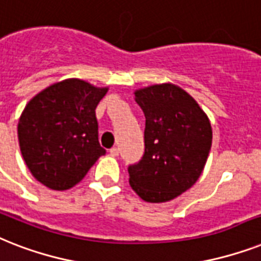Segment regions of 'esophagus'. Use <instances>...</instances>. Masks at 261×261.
Listing matches in <instances>:
<instances>
[{"label":"esophagus","instance_id":"esophagus-1","mask_svg":"<svg viewBox=\"0 0 261 261\" xmlns=\"http://www.w3.org/2000/svg\"><path fill=\"white\" fill-rule=\"evenodd\" d=\"M109 153L112 156H114V158H116V156H118V153H120V149H118L117 147H113L112 148V149H110L109 151Z\"/></svg>","mask_w":261,"mask_h":261}]
</instances>
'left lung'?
I'll list each match as a JSON object with an SVG mask.
<instances>
[{
    "label": "left lung",
    "mask_w": 261,
    "mask_h": 261,
    "mask_svg": "<svg viewBox=\"0 0 261 261\" xmlns=\"http://www.w3.org/2000/svg\"><path fill=\"white\" fill-rule=\"evenodd\" d=\"M145 116V152L128 168L129 185L145 202H168L194 186L205 168L213 130L207 114L174 83L135 91Z\"/></svg>",
    "instance_id": "8db88e82"
}]
</instances>
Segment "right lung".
<instances>
[{"mask_svg":"<svg viewBox=\"0 0 261 261\" xmlns=\"http://www.w3.org/2000/svg\"><path fill=\"white\" fill-rule=\"evenodd\" d=\"M108 90L68 78L49 85L25 105L18 144L37 182L56 191L71 189L105 155L98 141L95 108Z\"/></svg>","mask_w":261,"mask_h":261,"instance_id":"1","label":"right lung"}]
</instances>
